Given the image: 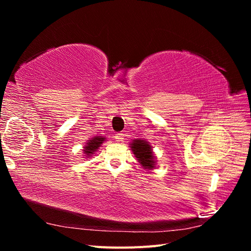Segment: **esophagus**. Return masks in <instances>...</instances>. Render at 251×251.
I'll return each instance as SVG.
<instances>
[{
	"label": "esophagus",
	"mask_w": 251,
	"mask_h": 251,
	"mask_svg": "<svg viewBox=\"0 0 251 251\" xmlns=\"http://www.w3.org/2000/svg\"><path fill=\"white\" fill-rule=\"evenodd\" d=\"M115 139L117 142H122L124 140V134L123 132H117V134H115Z\"/></svg>",
	"instance_id": "esophagus-1"
}]
</instances>
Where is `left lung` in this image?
Returning a JSON list of instances; mask_svg holds the SVG:
<instances>
[{"mask_svg":"<svg viewBox=\"0 0 251 251\" xmlns=\"http://www.w3.org/2000/svg\"><path fill=\"white\" fill-rule=\"evenodd\" d=\"M131 150L134 152L135 156L137 157L143 167L148 169H152L155 165V159L152 152V148L150 143L145 140L136 139L131 143Z\"/></svg>","mask_w":251,"mask_h":251,"instance_id":"left-lung-1","label":"left lung"}]
</instances>
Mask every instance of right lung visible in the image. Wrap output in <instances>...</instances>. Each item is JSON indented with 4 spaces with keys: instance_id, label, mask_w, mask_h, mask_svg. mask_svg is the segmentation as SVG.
Wrapping results in <instances>:
<instances>
[{
    "instance_id": "obj_1",
    "label": "right lung",
    "mask_w": 251,
    "mask_h": 251,
    "mask_svg": "<svg viewBox=\"0 0 251 251\" xmlns=\"http://www.w3.org/2000/svg\"><path fill=\"white\" fill-rule=\"evenodd\" d=\"M104 140H105V138H102L100 136H96L95 138H93L92 140H89L86 143V146H85L84 150H83L84 153L86 154L87 156H90L101 146V143H102Z\"/></svg>"
}]
</instances>
